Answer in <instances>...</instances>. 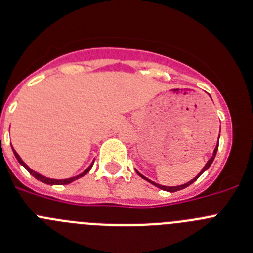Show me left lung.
Masks as SVG:
<instances>
[{"label": "left lung", "instance_id": "1", "mask_svg": "<svg viewBox=\"0 0 253 253\" xmlns=\"http://www.w3.org/2000/svg\"><path fill=\"white\" fill-rule=\"evenodd\" d=\"M218 141H219V137H218ZM217 150H218V143H217V147H215V149H214V151H213V156H211V158L209 159V160H208V163H207V164H206V166H204V168H203V170H202V171H200L199 174H198L197 176L194 177V179H192V180H190V181H188V183L183 184V185H177V186H165V185H160V184H156V183H154V181L149 180V179H147V177H145V176H143V175H141L140 172H138V171H137V174L140 175V176L142 177V179H145V180H147V181H149V183L154 184V185H155V186H158V188L163 189V190H165V192H170V193L177 192V190H181V189L186 188V186H189V185H190V184H193V183H194V181L197 180L198 177H199L200 175L203 174V172L206 171L207 169H208L209 166L211 165V163H213V160H214V158H215V154H217Z\"/></svg>", "mask_w": 253, "mask_h": 253}]
</instances>
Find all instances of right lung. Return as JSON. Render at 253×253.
<instances>
[{"label": "right lung", "mask_w": 253, "mask_h": 253, "mask_svg": "<svg viewBox=\"0 0 253 253\" xmlns=\"http://www.w3.org/2000/svg\"><path fill=\"white\" fill-rule=\"evenodd\" d=\"M13 154H15V156H16V159H17V161H19V163L21 164V165L24 166L25 169H26L27 171L30 172V174L33 175V176L35 177V179H38V180L42 181V183H45V184H49V185H65V184H70V183H72V181H74V180H77V179H79V177L84 176V175L87 174V172L89 171L90 169H92V166H93V163H92L89 166H88L87 170H84V171L82 172V174L77 175V176H74V177H69V179H63V180H56V179H49V177L42 176V175H40V174H39V172H36V171H34V170H31L30 168H29V166H27L26 164L24 163V161H22V159L20 158L19 154H17V152H16L15 150H13Z\"/></svg>", "instance_id": "add662e5"}]
</instances>
